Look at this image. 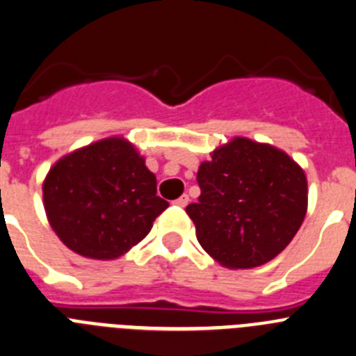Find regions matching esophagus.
<instances>
[{
    "label": "esophagus",
    "instance_id": "34e87169",
    "mask_svg": "<svg viewBox=\"0 0 356 356\" xmlns=\"http://www.w3.org/2000/svg\"><path fill=\"white\" fill-rule=\"evenodd\" d=\"M175 204H177L179 207H186V205L189 204V197L184 193V195H182V197H179L177 200H175Z\"/></svg>",
    "mask_w": 356,
    "mask_h": 356
}]
</instances>
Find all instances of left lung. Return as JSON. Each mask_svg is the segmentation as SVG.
Wrapping results in <instances>:
<instances>
[{
  "label": "left lung",
  "instance_id": "obj_1",
  "mask_svg": "<svg viewBox=\"0 0 356 356\" xmlns=\"http://www.w3.org/2000/svg\"><path fill=\"white\" fill-rule=\"evenodd\" d=\"M202 193L186 212L197 238L228 268H253L277 257L307 212V179L284 151L232 138L197 174Z\"/></svg>",
  "mask_w": 356,
  "mask_h": 356
}]
</instances>
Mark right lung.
Masks as SVG:
<instances>
[{"label": "right lung", "instance_id": "obj_1", "mask_svg": "<svg viewBox=\"0 0 356 356\" xmlns=\"http://www.w3.org/2000/svg\"><path fill=\"white\" fill-rule=\"evenodd\" d=\"M43 207L63 244L92 260H115L151 232L168 207L156 177L122 137L63 156L43 181Z\"/></svg>", "mask_w": 356, "mask_h": 356}]
</instances>
